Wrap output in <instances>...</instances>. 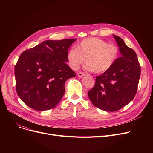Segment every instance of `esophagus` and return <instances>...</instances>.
<instances>
[{"mask_svg": "<svg viewBox=\"0 0 153 153\" xmlns=\"http://www.w3.org/2000/svg\"><path fill=\"white\" fill-rule=\"evenodd\" d=\"M85 72H79L78 73H77V76H78V77H82L84 76H85Z\"/></svg>", "mask_w": 153, "mask_h": 153, "instance_id": "34e87169", "label": "esophagus"}]
</instances>
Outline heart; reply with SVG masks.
<instances>
[{
    "label": "heart",
    "mask_w": 153,
    "mask_h": 153,
    "mask_svg": "<svg viewBox=\"0 0 153 153\" xmlns=\"http://www.w3.org/2000/svg\"><path fill=\"white\" fill-rule=\"evenodd\" d=\"M118 55L119 50L115 45L108 44L98 38H89L82 39L76 48H71L67 58L72 69H78L85 59L87 69L102 73L114 65Z\"/></svg>",
    "instance_id": "b5f03b06"
}]
</instances>
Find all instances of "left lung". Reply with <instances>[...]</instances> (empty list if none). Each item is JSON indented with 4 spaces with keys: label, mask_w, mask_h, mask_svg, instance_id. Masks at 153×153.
I'll return each instance as SVG.
<instances>
[{
    "label": "left lung",
    "mask_w": 153,
    "mask_h": 153,
    "mask_svg": "<svg viewBox=\"0 0 153 153\" xmlns=\"http://www.w3.org/2000/svg\"><path fill=\"white\" fill-rule=\"evenodd\" d=\"M113 36L122 56L109 70L96 77L95 85L88 92L93 105L106 111L121 109L134 99L141 74V67L134 51L121 38Z\"/></svg>",
    "instance_id": "8db88e82"
}]
</instances>
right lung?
Segmentation results:
<instances>
[{"mask_svg":"<svg viewBox=\"0 0 153 153\" xmlns=\"http://www.w3.org/2000/svg\"><path fill=\"white\" fill-rule=\"evenodd\" d=\"M76 40H46L21 54L15 66L16 91L27 106L44 111L58 105L64 84L76 76L66 64L68 49Z\"/></svg>","mask_w":153,"mask_h":153,"instance_id":"obj_1","label":"right lung"}]
</instances>
